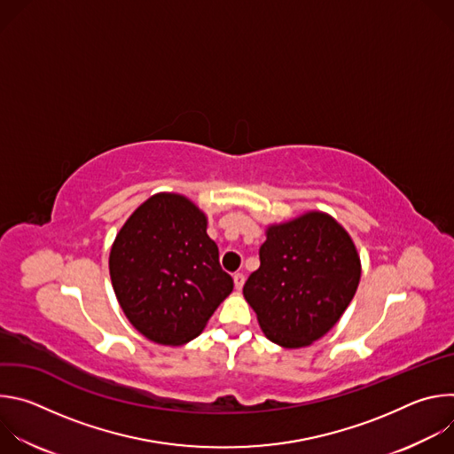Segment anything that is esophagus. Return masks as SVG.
<instances>
[{"label":"esophagus","instance_id":"obj_1","mask_svg":"<svg viewBox=\"0 0 454 454\" xmlns=\"http://www.w3.org/2000/svg\"><path fill=\"white\" fill-rule=\"evenodd\" d=\"M233 284H235V289L240 291L242 286H244V275L242 273H235L233 275Z\"/></svg>","mask_w":454,"mask_h":454}]
</instances>
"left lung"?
I'll return each instance as SVG.
<instances>
[{"mask_svg":"<svg viewBox=\"0 0 454 454\" xmlns=\"http://www.w3.org/2000/svg\"><path fill=\"white\" fill-rule=\"evenodd\" d=\"M359 278L361 258L348 231L333 215L310 210L266 228L261 268L242 293L270 341L303 348L340 321Z\"/></svg>","mask_w":454,"mask_h":454,"instance_id":"1","label":"left lung"}]
</instances>
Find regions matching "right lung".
<instances>
[{"label": "right lung", "instance_id": "obj_1", "mask_svg": "<svg viewBox=\"0 0 454 454\" xmlns=\"http://www.w3.org/2000/svg\"><path fill=\"white\" fill-rule=\"evenodd\" d=\"M207 226L198 205L181 193L160 192L129 215L111 246L116 300L131 325L158 345L198 338L233 291Z\"/></svg>", "mask_w": 454, "mask_h": 454}]
</instances>
